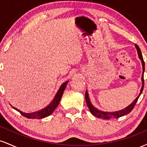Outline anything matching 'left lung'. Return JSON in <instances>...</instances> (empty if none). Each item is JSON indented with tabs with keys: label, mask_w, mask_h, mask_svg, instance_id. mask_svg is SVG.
Here are the masks:
<instances>
[{
	"label": "left lung",
	"mask_w": 147,
	"mask_h": 147,
	"mask_svg": "<svg viewBox=\"0 0 147 147\" xmlns=\"http://www.w3.org/2000/svg\"><path fill=\"white\" fill-rule=\"evenodd\" d=\"M135 46H136V49H137L138 57H139L140 59L141 60L142 65V70H143L142 75V88H141L140 92L139 95L136 97V99H135V100L133 101V102L131 103L129 106H128L127 107H126L125 109H122V110L115 111V112H104V111L98 110V109H97L95 107H94V106H92V104H91V102L90 101V99H89L88 93V92L86 90V95H85L86 102L87 106H88V107L90 113L93 115L94 116H95V117H97L98 118H102V119H111V118H119L120 117H122V116L125 115L129 114V113L133 110L135 105H136V102H138V98H139L142 92L143 88H144V72L145 68H144V59H143V57H142V55L140 49V48L138 47V45L136 44L135 45Z\"/></svg>",
	"instance_id": "obj_1"
}]
</instances>
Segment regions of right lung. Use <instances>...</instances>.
I'll return each instance as SVG.
<instances>
[{"label": "right lung", "instance_id": "right-lung-1", "mask_svg": "<svg viewBox=\"0 0 147 147\" xmlns=\"http://www.w3.org/2000/svg\"><path fill=\"white\" fill-rule=\"evenodd\" d=\"M68 83V82H65L61 86L59 89L58 92H57L56 95L55 97H54L53 100L52 101L51 103L48 106L45 108V109H41V110L36 111V112H34V113H23L21 111L18 109H16V108L13 107L12 108L15 110H16L17 111L21 113L22 115H23L25 117H28L29 119H42V118H44L48 117V116L50 115L53 111L55 110V109L58 106L59 104L61 99L62 95H63V91L65 90V87H66L67 84Z\"/></svg>", "mask_w": 147, "mask_h": 147}]
</instances>
